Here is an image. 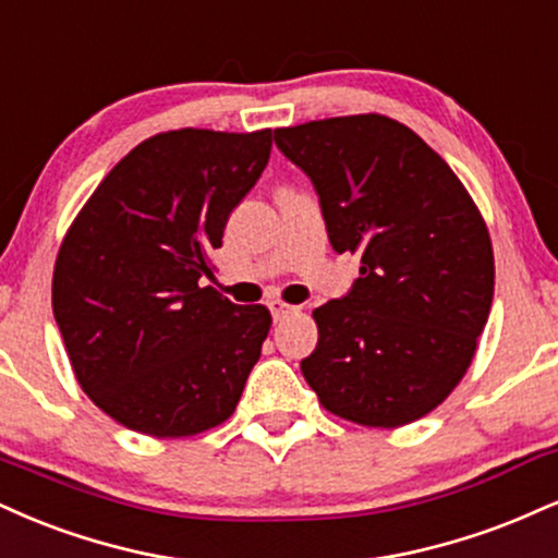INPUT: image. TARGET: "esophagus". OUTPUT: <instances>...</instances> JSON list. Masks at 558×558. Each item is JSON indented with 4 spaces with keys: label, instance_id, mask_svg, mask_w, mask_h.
<instances>
[{
    "label": "esophagus",
    "instance_id": "obj_1",
    "mask_svg": "<svg viewBox=\"0 0 558 558\" xmlns=\"http://www.w3.org/2000/svg\"><path fill=\"white\" fill-rule=\"evenodd\" d=\"M270 312H272L275 322H283L288 317H296L301 308L293 304H286V301H270Z\"/></svg>",
    "mask_w": 558,
    "mask_h": 558
}]
</instances>
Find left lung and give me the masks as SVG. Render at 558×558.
I'll use <instances>...</instances> for the list:
<instances>
[{
  "label": "left lung",
  "mask_w": 558,
  "mask_h": 558,
  "mask_svg": "<svg viewBox=\"0 0 558 558\" xmlns=\"http://www.w3.org/2000/svg\"><path fill=\"white\" fill-rule=\"evenodd\" d=\"M275 145L312 179L332 250L361 257L351 291L314 308L304 379L353 424L424 418L465 377L492 312L478 207L439 153L381 113L283 126Z\"/></svg>",
  "instance_id": "left-lung-1"
}]
</instances>
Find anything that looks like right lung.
<instances>
[{"mask_svg":"<svg viewBox=\"0 0 558 558\" xmlns=\"http://www.w3.org/2000/svg\"><path fill=\"white\" fill-rule=\"evenodd\" d=\"M272 130H173L119 160L70 226L51 306L83 392L132 432L194 436L236 411L272 317L210 286Z\"/></svg>","mask_w":558,"mask_h":558,"instance_id":"1","label":"right lung"}]
</instances>
